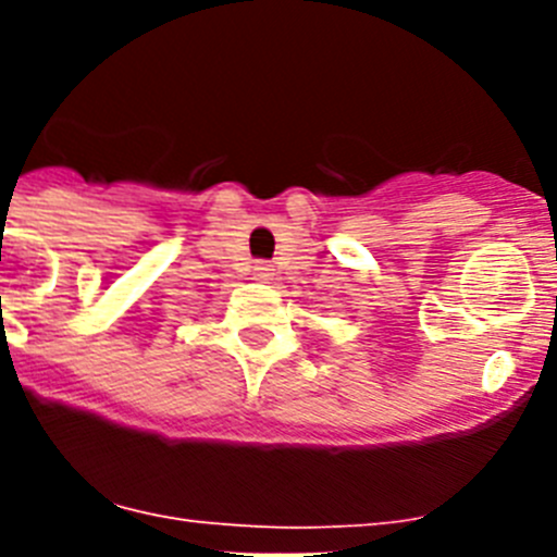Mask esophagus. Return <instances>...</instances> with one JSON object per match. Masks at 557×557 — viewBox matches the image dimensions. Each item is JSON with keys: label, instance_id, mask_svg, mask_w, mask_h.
Listing matches in <instances>:
<instances>
[{"label": "esophagus", "instance_id": "obj_1", "mask_svg": "<svg viewBox=\"0 0 557 557\" xmlns=\"http://www.w3.org/2000/svg\"><path fill=\"white\" fill-rule=\"evenodd\" d=\"M253 278H259V282H270V278H273V268H270L268 262H253Z\"/></svg>", "mask_w": 557, "mask_h": 557}]
</instances>
